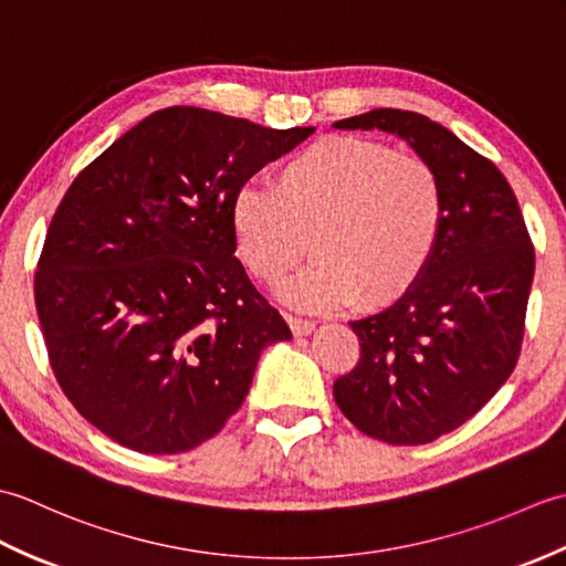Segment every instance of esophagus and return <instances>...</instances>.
I'll return each instance as SVG.
<instances>
[{
  "mask_svg": "<svg viewBox=\"0 0 566 566\" xmlns=\"http://www.w3.org/2000/svg\"><path fill=\"white\" fill-rule=\"evenodd\" d=\"M286 323H290V328H292L294 335H308V333L316 331V321L302 318L296 314H286Z\"/></svg>",
  "mask_w": 566,
  "mask_h": 566,
  "instance_id": "obj_1",
  "label": "esophagus"
}]
</instances>
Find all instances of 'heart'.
Instances as JSON below:
<instances>
[{
  "instance_id": "heart-1",
  "label": "heart",
  "mask_w": 566,
  "mask_h": 566,
  "mask_svg": "<svg viewBox=\"0 0 566 566\" xmlns=\"http://www.w3.org/2000/svg\"><path fill=\"white\" fill-rule=\"evenodd\" d=\"M444 189L436 167L387 143L328 136L294 153L272 187L245 185L231 203L240 262L274 286L311 250L286 298L335 308L384 306L411 290L438 248Z\"/></svg>"
}]
</instances>
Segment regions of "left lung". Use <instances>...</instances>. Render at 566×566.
Segmentation results:
<instances>
[{"instance_id":"obj_1","label":"left lung","mask_w":566,"mask_h":566,"mask_svg":"<svg viewBox=\"0 0 566 566\" xmlns=\"http://www.w3.org/2000/svg\"><path fill=\"white\" fill-rule=\"evenodd\" d=\"M340 130L403 138L436 167L444 221L428 268L381 314L350 321L359 363L335 379V403L365 436L426 444L460 428L518 363L535 248L506 177L428 116L375 109Z\"/></svg>"}]
</instances>
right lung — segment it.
Returning a JSON list of instances; mask_svg holds the SVG:
<instances>
[{
	"instance_id": "right-lung-1",
	"label": "right lung",
	"mask_w": 566,
	"mask_h": 566,
	"mask_svg": "<svg viewBox=\"0 0 566 566\" xmlns=\"http://www.w3.org/2000/svg\"><path fill=\"white\" fill-rule=\"evenodd\" d=\"M314 128L197 106L143 118L65 191L35 270L53 375L106 438L177 454L213 438L292 331L235 258L231 203Z\"/></svg>"
}]
</instances>
